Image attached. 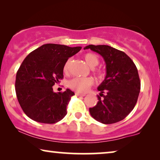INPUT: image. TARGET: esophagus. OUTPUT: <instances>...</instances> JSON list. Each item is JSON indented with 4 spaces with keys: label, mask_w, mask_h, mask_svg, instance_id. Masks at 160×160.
<instances>
[{
    "label": "esophagus",
    "mask_w": 160,
    "mask_h": 160,
    "mask_svg": "<svg viewBox=\"0 0 160 160\" xmlns=\"http://www.w3.org/2000/svg\"><path fill=\"white\" fill-rule=\"evenodd\" d=\"M75 95L76 96H82V97H84V96L86 95H85V94H81V93H78V92H76Z\"/></svg>",
    "instance_id": "esophagus-1"
}]
</instances>
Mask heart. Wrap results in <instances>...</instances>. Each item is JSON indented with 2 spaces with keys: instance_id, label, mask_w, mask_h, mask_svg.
Returning <instances> with one entry per match:
<instances>
[{
  "instance_id": "1",
  "label": "heart",
  "mask_w": 160,
  "mask_h": 160,
  "mask_svg": "<svg viewBox=\"0 0 160 160\" xmlns=\"http://www.w3.org/2000/svg\"><path fill=\"white\" fill-rule=\"evenodd\" d=\"M84 59L87 64L91 68L97 66L99 63V58L96 54L93 53L85 54L84 55ZM71 61V59H68L63 66V71L65 73H67L69 71ZM94 71L99 78H102L105 76V71L102 69L97 68L94 70ZM93 79L91 77H75L68 81V86L72 90L83 93L88 90L89 87L93 84Z\"/></svg>"
}]
</instances>
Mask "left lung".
<instances>
[{
	"instance_id": "8db88e82",
	"label": "left lung",
	"mask_w": 160,
	"mask_h": 160,
	"mask_svg": "<svg viewBox=\"0 0 160 160\" xmlns=\"http://www.w3.org/2000/svg\"><path fill=\"white\" fill-rule=\"evenodd\" d=\"M87 49L100 54L106 64V78L98 88V102L89 108V113L102 124L121 121L132 111L138 98L141 82L137 68L124 52L110 46L89 45L84 47Z\"/></svg>"
}]
</instances>
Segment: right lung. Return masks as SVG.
Listing matches in <instances>:
<instances>
[{"mask_svg": "<svg viewBox=\"0 0 160 160\" xmlns=\"http://www.w3.org/2000/svg\"><path fill=\"white\" fill-rule=\"evenodd\" d=\"M82 49L47 43L28 54L17 72L15 90L24 113L34 121L54 124L63 119L74 92L67 89L54 92L55 83L63 78V66Z\"/></svg>", "mask_w": 160, "mask_h": 160, "instance_id": "1", "label": "right lung"}]
</instances>
